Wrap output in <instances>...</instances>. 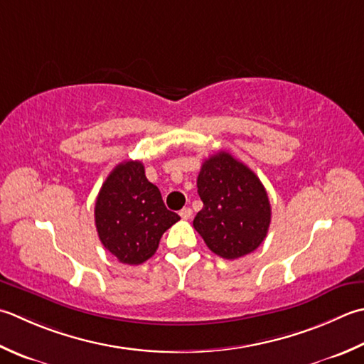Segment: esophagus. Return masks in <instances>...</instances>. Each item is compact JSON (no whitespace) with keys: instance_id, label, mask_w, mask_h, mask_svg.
I'll return each instance as SVG.
<instances>
[{"instance_id":"34e87169","label":"esophagus","mask_w":364,"mask_h":364,"mask_svg":"<svg viewBox=\"0 0 364 364\" xmlns=\"http://www.w3.org/2000/svg\"><path fill=\"white\" fill-rule=\"evenodd\" d=\"M180 216H181V219H191L192 218V210L191 208H183L180 211Z\"/></svg>"}]
</instances>
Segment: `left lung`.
Masks as SVG:
<instances>
[{"label": "left lung", "instance_id": "1", "mask_svg": "<svg viewBox=\"0 0 364 364\" xmlns=\"http://www.w3.org/2000/svg\"><path fill=\"white\" fill-rule=\"evenodd\" d=\"M197 192L203 208L194 229L211 252L227 260L255 251L268 233L272 206L259 176L230 153L219 151L202 164Z\"/></svg>", "mask_w": 364, "mask_h": 364}]
</instances>
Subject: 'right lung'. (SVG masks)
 <instances>
[{"label": "right lung", "mask_w": 364, "mask_h": 364, "mask_svg": "<svg viewBox=\"0 0 364 364\" xmlns=\"http://www.w3.org/2000/svg\"><path fill=\"white\" fill-rule=\"evenodd\" d=\"M180 220L168 211L162 196L145 176L140 161H124L104 181L95 206L101 243L126 265H140L153 257L161 237Z\"/></svg>", "instance_id": "1"}]
</instances>
